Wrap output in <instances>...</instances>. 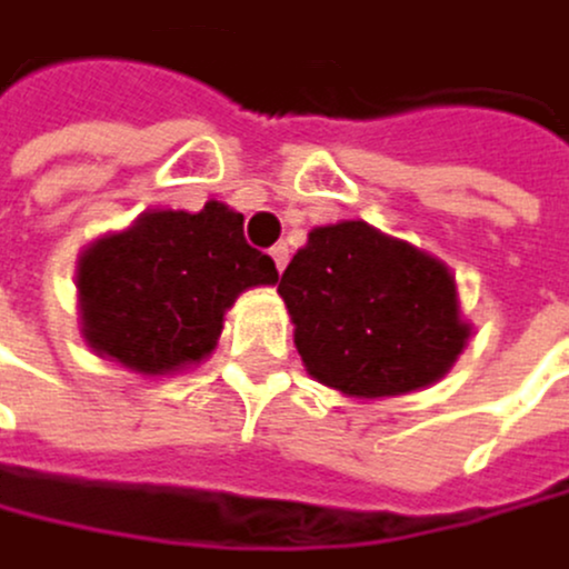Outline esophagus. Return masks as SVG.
Listing matches in <instances>:
<instances>
[{
	"label": "esophagus",
	"instance_id": "1",
	"mask_svg": "<svg viewBox=\"0 0 569 569\" xmlns=\"http://www.w3.org/2000/svg\"><path fill=\"white\" fill-rule=\"evenodd\" d=\"M270 260H273V267H278V270H284L288 267V246L281 242V246H273L270 249Z\"/></svg>",
	"mask_w": 569,
	"mask_h": 569
}]
</instances>
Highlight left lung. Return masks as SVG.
<instances>
[{
	"mask_svg": "<svg viewBox=\"0 0 569 569\" xmlns=\"http://www.w3.org/2000/svg\"><path fill=\"white\" fill-rule=\"evenodd\" d=\"M278 291L309 377L351 398L429 387L468 341L447 267L366 221L312 228Z\"/></svg>",
	"mask_w": 569,
	"mask_h": 569,
	"instance_id": "1",
	"label": "left lung"
}]
</instances>
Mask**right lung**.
Returning <instances> with one entry per match:
<instances>
[{
  "mask_svg": "<svg viewBox=\"0 0 569 569\" xmlns=\"http://www.w3.org/2000/svg\"><path fill=\"white\" fill-rule=\"evenodd\" d=\"M273 281L278 267L246 242L242 214L224 203L154 210L83 252V338L137 372H168L214 348L239 291Z\"/></svg>",
  "mask_w": 569,
  "mask_h": 569,
  "instance_id": "add662e5",
  "label": "right lung"
}]
</instances>
